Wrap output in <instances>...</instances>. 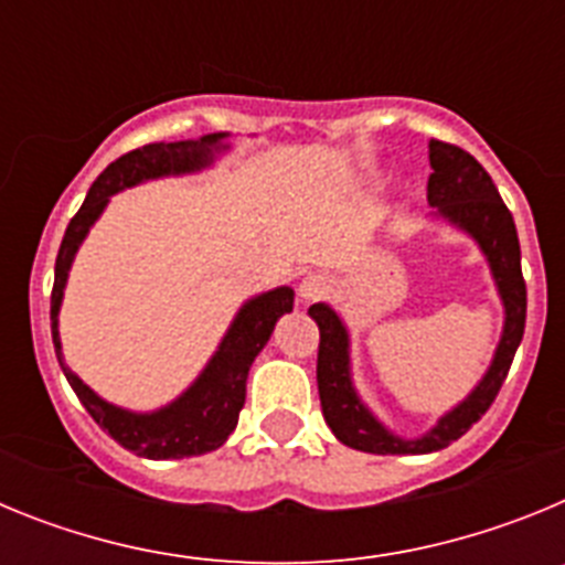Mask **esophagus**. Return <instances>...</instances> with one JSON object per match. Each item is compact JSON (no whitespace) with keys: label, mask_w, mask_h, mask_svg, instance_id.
<instances>
[{"label":"esophagus","mask_w":565,"mask_h":565,"mask_svg":"<svg viewBox=\"0 0 565 565\" xmlns=\"http://www.w3.org/2000/svg\"><path fill=\"white\" fill-rule=\"evenodd\" d=\"M328 294V277L326 274H306L302 282H299V299L313 302V299H322Z\"/></svg>","instance_id":"esophagus-1"}]
</instances>
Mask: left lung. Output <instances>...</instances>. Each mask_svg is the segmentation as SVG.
Returning a JSON list of instances; mask_svg holds the SVG:
<instances>
[{
    "label": "left lung",
    "instance_id": "8db88e82",
    "mask_svg": "<svg viewBox=\"0 0 565 565\" xmlns=\"http://www.w3.org/2000/svg\"><path fill=\"white\" fill-rule=\"evenodd\" d=\"M430 169L433 174L427 181V201L433 206L430 223H444L467 234L487 259L489 277L495 282L503 306L501 339L476 387L456 407L438 416L430 430L404 438L393 433L359 396L353 382L351 331L344 319L328 302H313L308 313L319 328L317 384L322 416L344 447L373 456H427L458 441L489 411V404L495 402L526 326L521 243H518L515 221L503 206L492 178L472 154L444 141H430Z\"/></svg>",
    "mask_w": 565,
    "mask_h": 565
}]
</instances>
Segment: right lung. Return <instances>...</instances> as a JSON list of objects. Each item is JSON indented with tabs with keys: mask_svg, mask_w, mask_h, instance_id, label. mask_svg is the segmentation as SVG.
Returning <instances> with one entry per match:
<instances>
[{
	"mask_svg": "<svg viewBox=\"0 0 565 565\" xmlns=\"http://www.w3.org/2000/svg\"><path fill=\"white\" fill-rule=\"evenodd\" d=\"M226 152H232V132H209L201 138L172 143L158 141L121 154L93 181L82 209L64 232L56 257V279H53V297H50V331H53L62 373L67 376L78 402L87 407L89 416L96 418L98 427H104L124 450L152 458V461L203 456V452H212L226 444V438L237 427L239 411L246 404V379L254 359L271 339L279 317L294 311V288L277 286L271 291L248 297L228 322L226 333L217 342V351L209 356L203 371L192 379L186 391L154 411H129L121 404L107 402L89 384H84L78 373L70 371L64 362L62 337H58L64 288H67L70 268H73L78 248L87 239L89 228L96 226L104 209L109 206L113 194L149 181H161V178L206 172Z\"/></svg>",
	"mask_w": 565,
	"mask_h": 565,
	"instance_id": "right-lung-1",
	"label": "right lung"
}]
</instances>
